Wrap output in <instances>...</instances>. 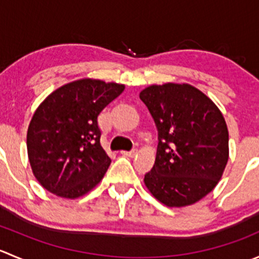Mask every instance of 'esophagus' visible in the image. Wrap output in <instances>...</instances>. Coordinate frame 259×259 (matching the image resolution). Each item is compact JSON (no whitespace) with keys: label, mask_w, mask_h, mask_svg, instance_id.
Segmentation results:
<instances>
[{"label":"esophagus","mask_w":259,"mask_h":259,"mask_svg":"<svg viewBox=\"0 0 259 259\" xmlns=\"http://www.w3.org/2000/svg\"><path fill=\"white\" fill-rule=\"evenodd\" d=\"M121 154L124 156H129V158H133L138 154V150H132V151H121Z\"/></svg>","instance_id":"34e87169"}]
</instances>
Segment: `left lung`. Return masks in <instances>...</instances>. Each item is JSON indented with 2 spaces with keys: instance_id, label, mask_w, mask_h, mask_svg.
<instances>
[{
  "instance_id": "obj_1",
  "label": "left lung",
  "mask_w": 259,
  "mask_h": 259,
  "mask_svg": "<svg viewBox=\"0 0 259 259\" xmlns=\"http://www.w3.org/2000/svg\"><path fill=\"white\" fill-rule=\"evenodd\" d=\"M139 96L155 121L159 140L145 187L166 207L199 202L215 188L228 163L223 114L189 83L150 85Z\"/></svg>"
}]
</instances>
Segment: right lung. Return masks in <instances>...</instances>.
<instances>
[{
    "label": "right lung",
    "instance_id": "add662e5",
    "mask_svg": "<svg viewBox=\"0 0 259 259\" xmlns=\"http://www.w3.org/2000/svg\"><path fill=\"white\" fill-rule=\"evenodd\" d=\"M124 89L86 77L60 86L38 105L27 129V155L46 190L76 199L101 182L111 160L100 144L98 116Z\"/></svg>",
    "mask_w": 259,
    "mask_h": 259
}]
</instances>
